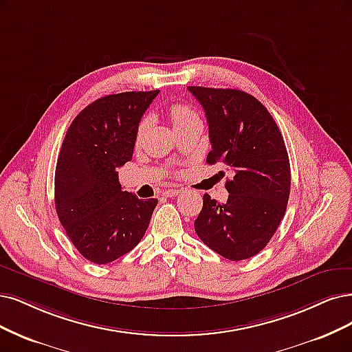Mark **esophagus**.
Segmentation results:
<instances>
[{
	"label": "esophagus",
	"instance_id": "1",
	"mask_svg": "<svg viewBox=\"0 0 352 352\" xmlns=\"http://www.w3.org/2000/svg\"><path fill=\"white\" fill-rule=\"evenodd\" d=\"M179 192H180L179 189H166V190H163V197H166V198H172V197H176Z\"/></svg>",
	"mask_w": 352,
	"mask_h": 352
}]
</instances>
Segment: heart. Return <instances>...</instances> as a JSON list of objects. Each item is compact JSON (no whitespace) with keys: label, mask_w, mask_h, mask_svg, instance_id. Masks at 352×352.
Returning a JSON list of instances; mask_svg holds the SVG:
<instances>
[{"label":"heart","mask_w":352,"mask_h":352,"mask_svg":"<svg viewBox=\"0 0 352 352\" xmlns=\"http://www.w3.org/2000/svg\"><path fill=\"white\" fill-rule=\"evenodd\" d=\"M168 116H170V119L173 120L175 128L189 122V120L198 119L197 112L193 111V109L186 103H172L170 106H168ZM144 129H145V122L142 120L138 126V131H137V141H140V138L142 137Z\"/></svg>","instance_id":"obj_1"}]
</instances>
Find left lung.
Segmentation results:
<instances>
[{"mask_svg":"<svg viewBox=\"0 0 352 352\" xmlns=\"http://www.w3.org/2000/svg\"><path fill=\"white\" fill-rule=\"evenodd\" d=\"M188 90L207 116V163L234 173L226 182V204L205 193L195 232L226 259H249L268 245L287 210L292 172L284 138L268 109L252 94L198 86Z\"/></svg>","mask_w":352,"mask_h":352,"instance_id":"1","label":"left lung"}]
</instances>
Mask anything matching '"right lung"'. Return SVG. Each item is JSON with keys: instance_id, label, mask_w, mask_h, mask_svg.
<instances>
[{"instance_id": "right-lung-1", "label": "right lung", "mask_w": 352, "mask_h": 352, "mask_svg": "<svg viewBox=\"0 0 352 352\" xmlns=\"http://www.w3.org/2000/svg\"><path fill=\"white\" fill-rule=\"evenodd\" d=\"M160 90L109 94L72 120L58 155L55 208L71 243L104 265L134 249L157 205L124 192L118 168L132 159L144 112Z\"/></svg>"}]
</instances>
